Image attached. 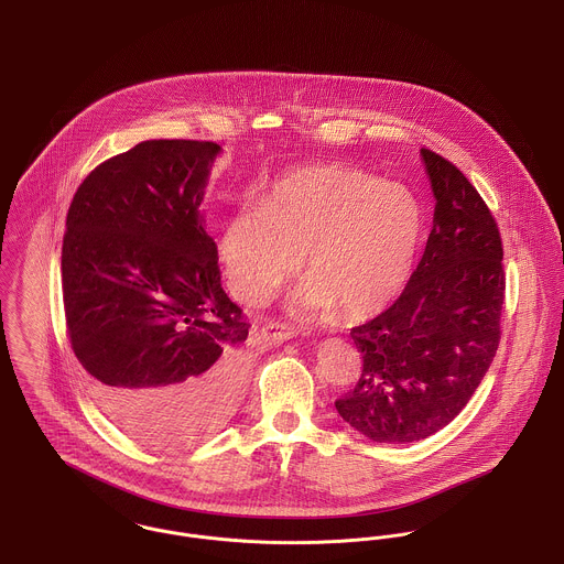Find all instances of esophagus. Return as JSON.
<instances>
[{
    "label": "esophagus",
    "mask_w": 564,
    "mask_h": 564,
    "mask_svg": "<svg viewBox=\"0 0 564 564\" xmlns=\"http://www.w3.org/2000/svg\"><path fill=\"white\" fill-rule=\"evenodd\" d=\"M262 334H264L267 338H271L273 343H284V340H289V338H295V336L300 334V329H295V327H291V325H284V323H267V325L262 327Z\"/></svg>",
    "instance_id": "obj_1"
}]
</instances>
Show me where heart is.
I'll list each match as a JSON object with an SVG mask.
<instances>
[{"mask_svg": "<svg viewBox=\"0 0 564 564\" xmlns=\"http://www.w3.org/2000/svg\"><path fill=\"white\" fill-rule=\"evenodd\" d=\"M424 215L401 183L358 167L321 163L273 181L262 205L237 206L217 237L230 291L267 302L300 271L293 307L364 321L390 306L408 284Z\"/></svg>", "mask_w": 564, "mask_h": 564, "instance_id": "b5f03b06", "label": "heart"}]
</instances>
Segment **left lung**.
<instances>
[{
	"instance_id": "8db88e82",
	"label": "left lung",
	"mask_w": 564,
	"mask_h": 564,
	"mask_svg": "<svg viewBox=\"0 0 564 564\" xmlns=\"http://www.w3.org/2000/svg\"><path fill=\"white\" fill-rule=\"evenodd\" d=\"M433 230L401 297L351 329L358 386L336 410L377 444L424 440L467 405L500 345L505 264L498 224L462 170L422 149Z\"/></svg>"
}]
</instances>
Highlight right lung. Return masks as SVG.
I'll list each match as a JSON object with an SVG mask.
<instances>
[{
  "label": "right lung",
  "mask_w": 564,
  "mask_h": 564,
  "mask_svg": "<svg viewBox=\"0 0 564 564\" xmlns=\"http://www.w3.org/2000/svg\"><path fill=\"white\" fill-rule=\"evenodd\" d=\"M219 151L142 142L97 165L66 215L70 347L111 422L159 448L200 442L241 399L250 325L221 289L198 210Z\"/></svg>",
  "instance_id": "right-lung-1"
}]
</instances>
